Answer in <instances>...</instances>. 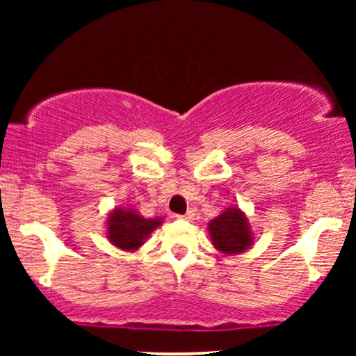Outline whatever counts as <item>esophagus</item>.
Wrapping results in <instances>:
<instances>
[{
    "instance_id": "34e87169",
    "label": "esophagus",
    "mask_w": 356,
    "mask_h": 356,
    "mask_svg": "<svg viewBox=\"0 0 356 356\" xmlns=\"http://www.w3.org/2000/svg\"><path fill=\"white\" fill-rule=\"evenodd\" d=\"M177 218H181V219H186V220H192V219H194V211H187L186 214H182V216H177Z\"/></svg>"
}]
</instances>
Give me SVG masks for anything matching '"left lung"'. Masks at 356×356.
<instances>
[{
  "instance_id": "left-lung-1",
  "label": "left lung",
  "mask_w": 356,
  "mask_h": 356,
  "mask_svg": "<svg viewBox=\"0 0 356 356\" xmlns=\"http://www.w3.org/2000/svg\"><path fill=\"white\" fill-rule=\"evenodd\" d=\"M209 234L214 246L226 254L243 252L252 244L248 219L238 207L224 211L209 222Z\"/></svg>"
}]
</instances>
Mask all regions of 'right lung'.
<instances>
[{
    "mask_svg": "<svg viewBox=\"0 0 356 356\" xmlns=\"http://www.w3.org/2000/svg\"><path fill=\"white\" fill-rule=\"evenodd\" d=\"M161 224L159 219H144L136 211L115 209L108 216V239L113 246L134 251Z\"/></svg>",
    "mask_w": 356,
    "mask_h": 356,
    "instance_id": "add662e5",
    "label": "right lung"
}]
</instances>
